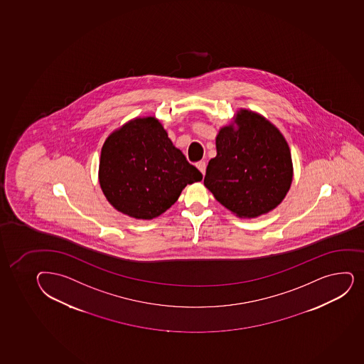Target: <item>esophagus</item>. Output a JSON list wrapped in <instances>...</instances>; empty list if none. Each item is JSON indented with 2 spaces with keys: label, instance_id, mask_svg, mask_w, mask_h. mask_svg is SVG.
Here are the masks:
<instances>
[{
  "label": "esophagus",
  "instance_id": "esophagus-1",
  "mask_svg": "<svg viewBox=\"0 0 364 364\" xmlns=\"http://www.w3.org/2000/svg\"><path fill=\"white\" fill-rule=\"evenodd\" d=\"M197 168H198L199 171H200V173H202L203 176H204L206 171V162L199 161L198 164H197Z\"/></svg>",
  "mask_w": 364,
  "mask_h": 364
}]
</instances>
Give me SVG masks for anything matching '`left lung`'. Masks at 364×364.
<instances>
[{"label":"left lung","instance_id":"1","mask_svg":"<svg viewBox=\"0 0 364 364\" xmlns=\"http://www.w3.org/2000/svg\"><path fill=\"white\" fill-rule=\"evenodd\" d=\"M216 137L218 155L206 167L204 185L239 218H255L281 204L292 181L291 154L274 124L240 109Z\"/></svg>","mask_w":364,"mask_h":364}]
</instances>
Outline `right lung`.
Segmentation results:
<instances>
[{
	"label": "right lung",
	"instance_id": "obj_1",
	"mask_svg": "<svg viewBox=\"0 0 364 364\" xmlns=\"http://www.w3.org/2000/svg\"><path fill=\"white\" fill-rule=\"evenodd\" d=\"M202 178L154 117L124 124L102 146V192L114 209L130 218H158L176 202L186 185Z\"/></svg>",
	"mask_w": 364,
	"mask_h": 364
}]
</instances>
